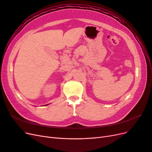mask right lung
Wrapping results in <instances>:
<instances>
[{
  "mask_svg": "<svg viewBox=\"0 0 152 152\" xmlns=\"http://www.w3.org/2000/svg\"><path fill=\"white\" fill-rule=\"evenodd\" d=\"M47 105H48V104H45V105H44V106H47Z\"/></svg>",
  "mask_w": 152,
  "mask_h": 152,
  "instance_id": "obj_1",
  "label": "right lung"
}]
</instances>
